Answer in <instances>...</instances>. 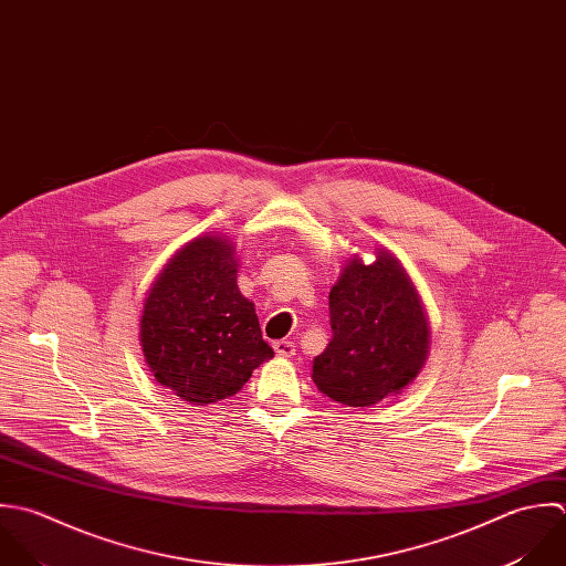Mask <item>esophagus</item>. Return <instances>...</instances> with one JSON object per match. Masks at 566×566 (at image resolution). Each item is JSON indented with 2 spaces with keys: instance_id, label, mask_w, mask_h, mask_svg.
Listing matches in <instances>:
<instances>
[{
  "instance_id": "34e87169",
  "label": "esophagus",
  "mask_w": 566,
  "mask_h": 566,
  "mask_svg": "<svg viewBox=\"0 0 566 566\" xmlns=\"http://www.w3.org/2000/svg\"><path fill=\"white\" fill-rule=\"evenodd\" d=\"M274 352H276L279 358H292L296 354L294 343H290V340H276L274 343Z\"/></svg>"
}]
</instances>
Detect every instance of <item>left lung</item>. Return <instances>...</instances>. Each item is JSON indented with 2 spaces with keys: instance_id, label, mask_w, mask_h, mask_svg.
Returning a JSON list of instances; mask_svg holds the SVG:
<instances>
[{
  "instance_id": "left-lung-1",
  "label": "left lung",
  "mask_w": 566,
  "mask_h": 566,
  "mask_svg": "<svg viewBox=\"0 0 566 566\" xmlns=\"http://www.w3.org/2000/svg\"><path fill=\"white\" fill-rule=\"evenodd\" d=\"M332 340L312 379L329 399L369 408L399 395L428 360L430 323L401 261L376 248V261L354 254L329 292Z\"/></svg>"
}]
</instances>
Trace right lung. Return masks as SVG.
Returning a JSON list of instances; mask_svg holds the SVG:
<instances>
[{
    "label": "right lung",
    "mask_w": 566,
    "mask_h": 566,
    "mask_svg": "<svg viewBox=\"0 0 566 566\" xmlns=\"http://www.w3.org/2000/svg\"><path fill=\"white\" fill-rule=\"evenodd\" d=\"M239 259L226 234L185 243L151 283L140 347L149 371L192 406L232 397L252 371L274 358L254 303L237 285Z\"/></svg>",
    "instance_id": "add662e5"
}]
</instances>
